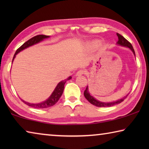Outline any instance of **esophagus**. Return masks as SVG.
Instances as JSON below:
<instances>
[{
    "label": "esophagus",
    "instance_id": "esophagus-1",
    "mask_svg": "<svg viewBox=\"0 0 149 149\" xmlns=\"http://www.w3.org/2000/svg\"><path fill=\"white\" fill-rule=\"evenodd\" d=\"M85 74V71L84 70H78V71L76 73V75H77V76H79V75H81L83 74Z\"/></svg>",
    "mask_w": 149,
    "mask_h": 149
}]
</instances>
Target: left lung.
I'll list each match as a JSON object with an SVG mask.
<instances>
[{
  "mask_svg": "<svg viewBox=\"0 0 149 149\" xmlns=\"http://www.w3.org/2000/svg\"><path fill=\"white\" fill-rule=\"evenodd\" d=\"M117 36L118 37V41L117 42V43L120 45H122V46L123 47H129L130 49L132 50V52H133V54H135V50L133 49V46L132 45V44L130 43V42L127 41V39H125L124 37H123L122 35H121L120 34L118 33H117ZM127 95L126 96V97H123L122 99H120V100H118L116 102H100L99 100H96L94 97H92L91 95L89 94V91H88V86L87 87L86 89L84 91V96L86 98V99L89 101L91 104H92L93 105L96 106V107H112V106L116 105V104H119V103L123 102L124 99H125L126 97H127Z\"/></svg>",
  "mask_w": 149,
  "mask_h": 149,
  "instance_id": "left-lung-1",
  "label": "left lung"
}]
</instances>
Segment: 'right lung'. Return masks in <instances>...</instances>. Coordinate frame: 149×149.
Instances as JSON below:
<instances>
[{"label": "right lung", "instance_id": "right-lung-1", "mask_svg": "<svg viewBox=\"0 0 149 149\" xmlns=\"http://www.w3.org/2000/svg\"><path fill=\"white\" fill-rule=\"evenodd\" d=\"M48 37H49V36H47V35H36V36H35L33 37H32V38H31L30 39H29L28 41H26V42H24V43L22 45L21 47H19L18 49L16 50V51L14 54V56L13 57V60L14 59L16 55L20 51H22V50L26 49V48L29 47L30 46H32V45H33L35 44L38 43V42H41L44 39L48 38ZM13 60H12V61H13ZM71 78H72V77L70 76L68 78H67L66 79L63 80V81H60L59 84L57 85V86L56 87V88H55V89L53 91V93H52V95H50V97L44 102H41V103H38V104H32V103H29V102L24 101V100H22L23 101V102L25 103V104L28 105L29 107H31L35 108H49V107H52V106L54 105L58 101V100L60 99V97H61L62 95L63 91H64V85L65 84V82H66V81L71 79Z\"/></svg>", "mask_w": 149, "mask_h": 149}]
</instances>
